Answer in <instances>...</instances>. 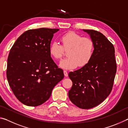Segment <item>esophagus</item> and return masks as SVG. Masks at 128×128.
Returning <instances> with one entry per match:
<instances>
[{
	"mask_svg": "<svg viewBox=\"0 0 128 128\" xmlns=\"http://www.w3.org/2000/svg\"><path fill=\"white\" fill-rule=\"evenodd\" d=\"M64 74L65 76H66V77H68V72H67L66 70H64Z\"/></svg>",
	"mask_w": 128,
	"mask_h": 128,
	"instance_id": "1",
	"label": "esophagus"
}]
</instances>
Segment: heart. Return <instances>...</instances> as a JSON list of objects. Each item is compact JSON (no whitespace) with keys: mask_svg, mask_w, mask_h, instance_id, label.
I'll return each instance as SVG.
<instances>
[{"mask_svg":"<svg viewBox=\"0 0 128 128\" xmlns=\"http://www.w3.org/2000/svg\"><path fill=\"white\" fill-rule=\"evenodd\" d=\"M60 41L62 46L59 43L54 42L49 47L50 55L56 60L62 59L64 50H68V58L60 62V68L72 69L77 66L83 67L90 61L94 49V42L90 38L82 37L75 32H69L60 37Z\"/></svg>","mask_w":128,"mask_h":128,"instance_id":"1","label":"heart"}]
</instances>
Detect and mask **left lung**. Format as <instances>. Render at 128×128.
I'll use <instances>...</instances> for the list:
<instances>
[{"mask_svg":"<svg viewBox=\"0 0 128 128\" xmlns=\"http://www.w3.org/2000/svg\"><path fill=\"white\" fill-rule=\"evenodd\" d=\"M94 44V53L85 66L69 73L73 82L68 92L70 100L82 109L96 107L110 95L116 72L113 44L106 36L94 30H83Z\"/></svg>","mask_w":128,"mask_h":128,"instance_id":"1","label":"left lung"}]
</instances>
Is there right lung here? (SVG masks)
<instances>
[{
  "label": "right lung",
  "instance_id": "right-lung-1",
  "mask_svg": "<svg viewBox=\"0 0 128 128\" xmlns=\"http://www.w3.org/2000/svg\"><path fill=\"white\" fill-rule=\"evenodd\" d=\"M58 29L27 30L17 38L7 60V78L19 101L38 106L49 99L54 88L63 79V70L52 59L49 47Z\"/></svg>",
  "mask_w": 128,
  "mask_h": 128
}]
</instances>
